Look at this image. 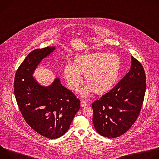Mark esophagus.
I'll return each instance as SVG.
<instances>
[{"label":"esophagus","instance_id":"esophagus-1","mask_svg":"<svg viewBox=\"0 0 159 159\" xmlns=\"http://www.w3.org/2000/svg\"><path fill=\"white\" fill-rule=\"evenodd\" d=\"M87 105V102H86L85 101H80V106H81L82 107H85V106H86Z\"/></svg>","mask_w":159,"mask_h":159}]
</instances>
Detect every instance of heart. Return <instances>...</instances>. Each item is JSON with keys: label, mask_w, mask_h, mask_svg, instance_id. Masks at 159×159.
<instances>
[{"label": "heart", "mask_w": 159, "mask_h": 159, "mask_svg": "<svg viewBox=\"0 0 159 159\" xmlns=\"http://www.w3.org/2000/svg\"><path fill=\"white\" fill-rule=\"evenodd\" d=\"M121 68V60L115 53L96 52L75 58L72 64H66L63 75L70 88L77 90L84 75L87 84L80 90L83 98L89 96L93 90L98 94L105 93L114 86Z\"/></svg>", "instance_id": "obj_1"}]
</instances>
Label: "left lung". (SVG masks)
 I'll return each instance as SVG.
<instances>
[{"label": "left lung", "instance_id": "8db88e82", "mask_svg": "<svg viewBox=\"0 0 159 159\" xmlns=\"http://www.w3.org/2000/svg\"><path fill=\"white\" fill-rule=\"evenodd\" d=\"M129 71L101 99L93 103L97 132L114 139L126 132L137 119L143 104L146 77L142 64L131 56Z\"/></svg>", "mask_w": 159, "mask_h": 159}]
</instances>
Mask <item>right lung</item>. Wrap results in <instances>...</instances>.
Returning <instances> with one entry per match:
<instances>
[{"mask_svg":"<svg viewBox=\"0 0 159 159\" xmlns=\"http://www.w3.org/2000/svg\"><path fill=\"white\" fill-rule=\"evenodd\" d=\"M55 47L36 49L20 64L14 79V94L26 123L39 134L58 139L69 129L80 109V101L62 85L60 78L44 85L33 75L41 62L52 54Z\"/></svg>","mask_w":159,"mask_h":159,"instance_id":"right-lung-1","label":"right lung"}]
</instances>
